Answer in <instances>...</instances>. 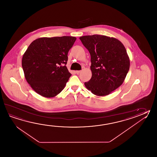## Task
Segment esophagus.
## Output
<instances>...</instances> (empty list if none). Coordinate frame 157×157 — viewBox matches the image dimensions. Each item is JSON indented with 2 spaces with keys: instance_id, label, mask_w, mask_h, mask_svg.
Instances as JSON below:
<instances>
[{
  "instance_id": "esophagus-1",
  "label": "esophagus",
  "mask_w": 157,
  "mask_h": 157,
  "mask_svg": "<svg viewBox=\"0 0 157 157\" xmlns=\"http://www.w3.org/2000/svg\"><path fill=\"white\" fill-rule=\"evenodd\" d=\"M81 73V71H76V73L77 74H79L80 73Z\"/></svg>"
}]
</instances>
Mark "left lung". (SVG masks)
<instances>
[{
    "mask_svg": "<svg viewBox=\"0 0 157 157\" xmlns=\"http://www.w3.org/2000/svg\"><path fill=\"white\" fill-rule=\"evenodd\" d=\"M90 55L92 78L84 83L94 95L105 96L123 83L130 68L125 46L117 39L94 35L79 37Z\"/></svg>",
    "mask_w": 157,
    "mask_h": 157,
    "instance_id": "8db88e82",
    "label": "left lung"
}]
</instances>
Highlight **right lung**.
Segmentation results:
<instances>
[{
    "instance_id": "obj_1",
    "label": "right lung",
    "mask_w": 157,
    "mask_h": 157,
    "mask_svg": "<svg viewBox=\"0 0 157 157\" xmlns=\"http://www.w3.org/2000/svg\"><path fill=\"white\" fill-rule=\"evenodd\" d=\"M77 38L73 36L41 37L29 45L22 66L33 90L46 98L57 96L71 76L66 64L67 53Z\"/></svg>"
}]
</instances>
